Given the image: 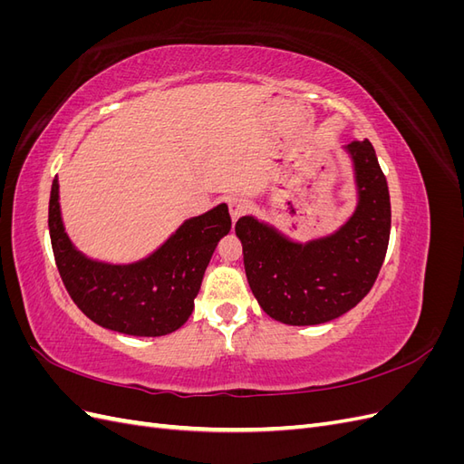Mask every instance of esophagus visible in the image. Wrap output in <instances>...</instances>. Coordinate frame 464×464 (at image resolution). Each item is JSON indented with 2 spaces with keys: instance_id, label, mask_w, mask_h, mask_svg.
I'll use <instances>...</instances> for the list:
<instances>
[{
  "instance_id": "34e87169",
  "label": "esophagus",
  "mask_w": 464,
  "mask_h": 464,
  "mask_svg": "<svg viewBox=\"0 0 464 464\" xmlns=\"http://www.w3.org/2000/svg\"><path fill=\"white\" fill-rule=\"evenodd\" d=\"M228 208H230V217H232V222L236 224V220L240 218V217L246 213L247 205H246V201H244V199L232 198V199H228Z\"/></svg>"
}]
</instances>
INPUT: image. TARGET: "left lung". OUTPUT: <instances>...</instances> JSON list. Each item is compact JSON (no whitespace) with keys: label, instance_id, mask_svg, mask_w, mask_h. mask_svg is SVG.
Returning a JSON list of instances; mask_svg holds the SVG:
<instances>
[{"label":"left lung","instance_id":"1","mask_svg":"<svg viewBox=\"0 0 464 464\" xmlns=\"http://www.w3.org/2000/svg\"><path fill=\"white\" fill-rule=\"evenodd\" d=\"M343 152L353 164L356 205L334 232L302 242L254 215L236 222L249 288L261 310L285 325H321L344 315L372 290L383 265L391 234L387 179L368 139Z\"/></svg>","mask_w":464,"mask_h":464}]
</instances>
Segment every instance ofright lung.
<instances>
[{
  "mask_svg": "<svg viewBox=\"0 0 464 464\" xmlns=\"http://www.w3.org/2000/svg\"><path fill=\"white\" fill-rule=\"evenodd\" d=\"M227 203L184 220L150 254L131 263L92 259L65 232L60 181L53 178L48 228L69 296L96 325L131 336H162L189 319L220 237L230 232Z\"/></svg>",
  "mask_w": 464,
  "mask_h": 464,
  "instance_id": "1",
  "label": "right lung"
}]
</instances>
